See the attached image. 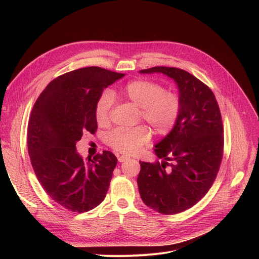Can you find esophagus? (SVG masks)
Here are the masks:
<instances>
[{
	"instance_id": "esophagus-1",
	"label": "esophagus",
	"mask_w": 259,
	"mask_h": 259,
	"mask_svg": "<svg viewBox=\"0 0 259 259\" xmlns=\"http://www.w3.org/2000/svg\"><path fill=\"white\" fill-rule=\"evenodd\" d=\"M117 159H118V161H119V162H122V161H125V160H127V159H128V156L120 155V156H118V157H117Z\"/></svg>"
}]
</instances>
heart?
Masks as SVG:
<instances>
[{
    "label": "heart",
    "instance_id": "obj_1",
    "mask_svg": "<svg viewBox=\"0 0 259 259\" xmlns=\"http://www.w3.org/2000/svg\"><path fill=\"white\" fill-rule=\"evenodd\" d=\"M114 95L105 90L95 104V118L106 125L114 104ZM122 99L141 108V116L158 135H167L178 122L182 103L178 94L165 91L164 86L153 80L135 79L120 90ZM150 131L145 126L132 129H116L109 134L108 143L114 150L124 154H134L150 141Z\"/></svg>",
    "mask_w": 259,
    "mask_h": 259
}]
</instances>
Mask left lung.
I'll return each mask as SVG.
<instances>
[{
    "instance_id": "1",
    "label": "left lung",
    "mask_w": 259,
    "mask_h": 259,
    "mask_svg": "<svg viewBox=\"0 0 259 259\" xmlns=\"http://www.w3.org/2000/svg\"><path fill=\"white\" fill-rule=\"evenodd\" d=\"M140 73L173 79L182 103L175 127L154 145V153L162 160L140 161V195L158 213H181L206 195L219 172L224 149L220 107L211 89L185 70L161 66Z\"/></svg>"
}]
</instances>
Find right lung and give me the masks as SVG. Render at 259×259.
<instances>
[{
    "label": "right lung",
    "mask_w": 259,
    "mask_h": 259,
    "mask_svg": "<svg viewBox=\"0 0 259 259\" xmlns=\"http://www.w3.org/2000/svg\"><path fill=\"white\" fill-rule=\"evenodd\" d=\"M124 73L80 68L54 78L31 111L27 144L31 165L46 193L73 212H87L104 200L117 158L104 151L84 158L76 150L83 133L98 129L95 104L104 89Z\"/></svg>",
    "instance_id": "right-lung-1"
}]
</instances>
